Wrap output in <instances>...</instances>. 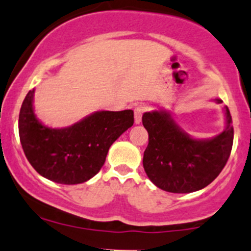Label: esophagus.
<instances>
[{"instance_id": "1", "label": "esophagus", "mask_w": 251, "mask_h": 251, "mask_svg": "<svg viewBox=\"0 0 251 251\" xmlns=\"http://www.w3.org/2000/svg\"><path fill=\"white\" fill-rule=\"evenodd\" d=\"M144 112H146V107H144V105L139 104L134 108V123L141 124L142 117H143Z\"/></svg>"}]
</instances>
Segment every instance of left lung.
<instances>
[{
	"label": "left lung",
	"mask_w": 251,
	"mask_h": 251,
	"mask_svg": "<svg viewBox=\"0 0 251 251\" xmlns=\"http://www.w3.org/2000/svg\"><path fill=\"white\" fill-rule=\"evenodd\" d=\"M221 103V100H216ZM225 130L209 139L192 138L184 132L167 110L144 113L142 123L149 134L143 167L148 178L161 190L189 194L209 185L230 157L233 126L224 107Z\"/></svg>",
	"instance_id": "left-lung-1"
}]
</instances>
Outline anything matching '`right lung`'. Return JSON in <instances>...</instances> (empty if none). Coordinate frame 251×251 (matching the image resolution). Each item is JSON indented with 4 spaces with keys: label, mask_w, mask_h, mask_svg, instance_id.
Masks as SVG:
<instances>
[{
    "label": "right lung",
    "mask_w": 251,
    "mask_h": 251,
    "mask_svg": "<svg viewBox=\"0 0 251 251\" xmlns=\"http://www.w3.org/2000/svg\"><path fill=\"white\" fill-rule=\"evenodd\" d=\"M35 89L19 114V137L28 162L44 178L73 185L89 180L103 166L110 146L133 125V110H100L63 128H51L33 110Z\"/></svg>",
    "instance_id": "right-lung-1"
}]
</instances>
